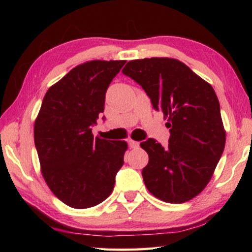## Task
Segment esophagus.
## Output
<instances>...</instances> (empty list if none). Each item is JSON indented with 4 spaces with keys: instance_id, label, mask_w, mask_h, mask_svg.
<instances>
[{
    "instance_id": "34e87169",
    "label": "esophagus",
    "mask_w": 252,
    "mask_h": 252,
    "mask_svg": "<svg viewBox=\"0 0 252 252\" xmlns=\"http://www.w3.org/2000/svg\"><path fill=\"white\" fill-rule=\"evenodd\" d=\"M127 143H129V147L130 148H138L139 146H140V143L138 142V141H134V140H129V141H127Z\"/></svg>"
}]
</instances>
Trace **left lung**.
<instances>
[{
	"instance_id": "1",
	"label": "left lung",
	"mask_w": 252,
	"mask_h": 252,
	"mask_svg": "<svg viewBox=\"0 0 252 252\" xmlns=\"http://www.w3.org/2000/svg\"><path fill=\"white\" fill-rule=\"evenodd\" d=\"M122 73L134 80L161 111L169 144L141 142L149 162L142 170L147 189L162 201L183 203L206 188L222 156L225 131L212 87L176 59L151 58L126 63Z\"/></svg>"
}]
</instances>
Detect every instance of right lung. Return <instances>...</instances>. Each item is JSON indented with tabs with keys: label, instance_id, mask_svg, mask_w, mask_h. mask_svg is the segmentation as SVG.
Here are the masks:
<instances>
[{
	"label": "right lung",
	"instance_id": "1",
	"mask_svg": "<svg viewBox=\"0 0 252 252\" xmlns=\"http://www.w3.org/2000/svg\"><path fill=\"white\" fill-rule=\"evenodd\" d=\"M125 64L94 60L75 66L49 89L42 102L34 125L42 174L57 198L71 208L104 201L125 162L126 141L92 134L104 111L106 90Z\"/></svg>",
	"mask_w": 252,
	"mask_h": 252
}]
</instances>
